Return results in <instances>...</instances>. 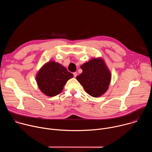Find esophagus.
<instances>
[{
  "label": "esophagus",
  "instance_id": "34e87169",
  "mask_svg": "<svg viewBox=\"0 0 152 152\" xmlns=\"http://www.w3.org/2000/svg\"><path fill=\"white\" fill-rule=\"evenodd\" d=\"M73 76H74V77H76L77 76V72H74V73H73Z\"/></svg>",
  "mask_w": 152,
  "mask_h": 152
}]
</instances>
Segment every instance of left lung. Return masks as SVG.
Listing matches in <instances>:
<instances>
[{
    "label": "left lung",
    "instance_id": "8db88e82",
    "mask_svg": "<svg viewBox=\"0 0 152 152\" xmlns=\"http://www.w3.org/2000/svg\"><path fill=\"white\" fill-rule=\"evenodd\" d=\"M82 73L76 77L85 91L92 97H98L109 88L111 73L102 58H94L80 66Z\"/></svg>",
    "mask_w": 152,
    "mask_h": 152
}]
</instances>
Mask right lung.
<instances>
[{"label":"right lung","mask_w":152,"mask_h":152,"mask_svg":"<svg viewBox=\"0 0 152 152\" xmlns=\"http://www.w3.org/2000/svg\"><path fill=\"white\" fill-rule=\"evenodd\" d=\"M73 77L66 68L58 62L50 61L43 65L36 75L40 91L47 96H55L62 92L64 86Z\"/></svg>","instance_id":"add662e5"}]
</instances>
